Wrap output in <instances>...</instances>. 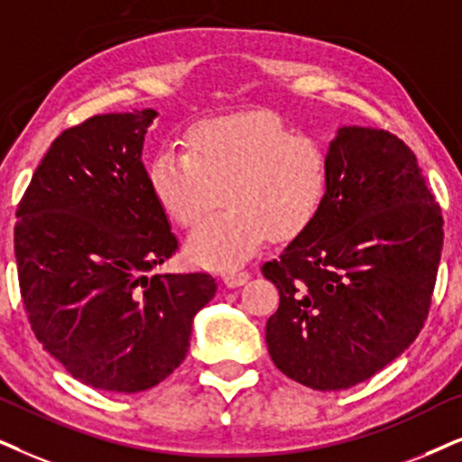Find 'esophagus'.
<instances>
[{
	"instance_id": "34e87169",
	"label": "esophagus",
	"mask_w": 462,
	"mask_h": 462,
	"mask_svg": "<svg viewBox=\"0 0 462 462\" xmlns=\"http://www.w3.org/2000/svg\"><path fill=\"white\" fill-rule=\"evenodd\" d=\"M249 279V273L247 271H230V273H224V283L227 288H238V285H243L245 282Z\"/></svg>"
}]
</instances>
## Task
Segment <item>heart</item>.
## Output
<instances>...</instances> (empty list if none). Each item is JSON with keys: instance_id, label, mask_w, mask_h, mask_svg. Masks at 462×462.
Returning <instances> with one entry per match:
<instances>
[{"instance_id": "b5f03b06", "label": "heart", "mask_w": 462, "mask_h": 462, "mask_svg": "<svg viewBox=\"0 0 462 462\" xmlns=\"http://www.w3.org/2000/svg\"><path fill=\"white\" fill-rule=\"evenodd\" d=\"M147 180L162 211L188 230L217 208L224 191L227 211L189 236L188 255L230 271L266 238L291 241L313 224L328 198L330 157L277 115L241 113L191 127L185 151L162 149L151 160Z\"/></svg>"}]
</instances>
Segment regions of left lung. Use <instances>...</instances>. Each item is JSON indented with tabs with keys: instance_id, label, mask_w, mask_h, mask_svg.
<instances>
[{
	"instance_id": "left-lung-1",
	"label": "left lung",
	"mask_w": 462,
	"mask_h": 462,
	"mask_svg": "<svg viewBox=\"0 0 462 462\" xmlns=\"http://www.w3.org/2000/svg\"><path fill=\"white\" fill-rule=\"evenodd\" d=\"M328 157L322 211L262 266L279 290L268 354L283 375L322 393L365 382L416 341L443 247L441 207L401 138L341 127Z\"/></svg>"
}]
</instances>
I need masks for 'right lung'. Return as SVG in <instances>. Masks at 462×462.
Returning <instances> with one entry per match:
<instances>
[{
	"mask_svg": "<svg viewBox=\"0 0 462 462\" xmlns=\"http://www.w3.org/2000/svg\"><path fill=\"white\" fill-rule=\"evenodd\" d=\"M155 110L96 115L52 140L16 208L25 313L46 352L87 386L140 393L185 360L208 273L153 274L177 254L143 143Z\"/></svg>",
	"mask_w": 462,
	"mask_h": 462,
	"instance_id": "add662e5",
	"label": "right lung"
}]
</instances>
